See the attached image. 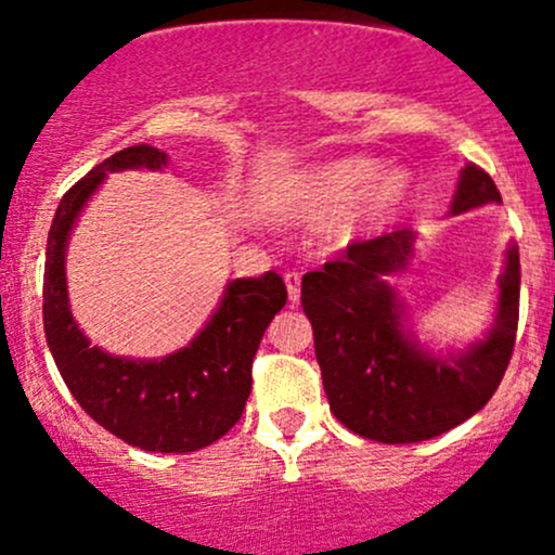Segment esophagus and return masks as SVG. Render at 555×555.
<instances>
[{
	"instance_id": "esophagus-1",
	"label": "esophagus",
	"mask_w": 555,
	"mask_h": 555,
	"mask_svg": "<svg viewBox=\"0 0 555 555\" xmlns=\"http://www.w3.org/2000/svg\"><path fill=\"white\" fill-rule=\"evenodd\" d=\"M300 273L297 271H287L284 273V282H287V297L293 306H297V300H300Z\"/></svg>"
}]
</instances>
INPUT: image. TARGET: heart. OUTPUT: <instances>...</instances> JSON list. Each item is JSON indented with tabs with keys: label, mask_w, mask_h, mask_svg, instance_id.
Instances as JSON below:
<instances>
[{
	"label": "heart",
	"mask_w": 555,
	"mask_h": 555,
	"mask_svg": "<svg viewBox=\"0 0 555 555\" xmlns=\"http://www.w3.org/2000/svg\"><path fill=\"white\" fill-rule=\"evenodd\" d=\"M410 178L396 167L377 165L370 156L326 162L302 172L279 196V215L306 223H322L353 207L359 218H375L404 199Z\"/></svg>",
	"instance_id": "heart-1"
}]
</instances>
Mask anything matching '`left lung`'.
I'll list each match as a JSON object with an SVG mask.
<instances>
[{
    "mask_svg": "<svg viewBox=\"0 0 555 555\" xmlns=\"http://www.w3.org/2000/svg\"><path fill=\"white\" fill-rule=\"evenodd\" d=\"M500 202L494 180L465 165L452 212ZM412 231L348 244L337 260L302 276V311L313 324L317 359L332 415L348 430L383 444H415L447 434L494 396L511 364L518 326L521 266L505 255L498 319L487 340L439 359L404 335L388 276L412 255Z\"/></svg>",
    "mask_w": 555,
    "mask_h": 555,
    "instance_id": "1",
    "label": "left lung"
}]
</instances>
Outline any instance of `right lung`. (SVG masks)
Wrapping results in <instances>:
<instances>
[{
	"mask_svg": "<svg viewBox=\"0 0 555 555\" xmlns=\"http://www.w3.org/2000/svg\"><path fill=\"white\" fill-rule=\"evenodd\" d=\"M165 165V151L130 145L63 194L47 236L42 317L57 372L87 415L127 444L183 454L209 447L238 423L253 388V359L266 326L287 302V287L276 271L236 279L191 346L167 359H116L90 348L68 311L63 271L68 233L106 172Z\"/></svg>",
	"mask_w": 555,
	"mask_h": 555,
	"instance_id": "1",
	"label": "right lung"
}]
</instances>
